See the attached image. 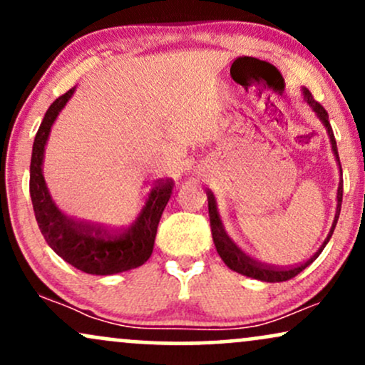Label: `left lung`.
<instances>
[{
    "label": "left lung",
    "mask_w": 365,
    "mask_h": 365,
    "mask_svg": "<svg viewBox=\"0 0 365 365\" xmlns=\"http://www.w3.org/2000/svg\"><path fill=\"white\" fill-rule=\"evenodd\" d=\"M304 98H305V101L309 103V106H311L312 110L317 113V116H319L322 123H324L326 130H328L329 140H331V148H333L334 154H336L338 163H340V158H338V149H336V140H334L333 128H331L329 120H328V111H326L324 108H322L321 104L317 103L316 99H314V96L311 94V91H309V89H304ZM341 199H343V180L340 182V185H338V206H336V215H334L333 226H331L329 235L324 240V244L319 247V250H317V252L314 254L311 259H307V261H305V262L295 264V266H292V267H276V266H269V264H262V262L255 261V259L249 257V255L242 252V250L238 249L235 244H233L232 238L226 235L223 225H221L220 216H217L215 195H212L211 190H207L209 221H211V233H212V240H215L217 254H220V257L223 259V262L230 267V269L237 271V273H240V274L250 276V278L261 279V282L279 283V282H287V279L295 278V276L299 274L300 271H304L305 267L309 266V264L314 262L317 257H319V254L322 252V249H324L326 244H328V242H329V238H331V235H333V232H334V226H336V223H338V217H340Z\"/></svg>",
    "instance_id": "1"
}]
</instances>
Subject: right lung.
Wrapping results in <instances>:
<instances>
[{
	"instance_id": "obj_1",
	"label": "right lung",
	"mask_w": 365,
	"mask_h": 365,
	"mask_svg": "<svg viewBox=\"0 0 365 365\" xmlns=\"http://www.w3.org/2000/svg\"><path fill=\"white\" fill-rule=\"evenodd\" d=\"M75 89L60 96L46 111L36 133L31 159V199L41 233L48 245L66 262L89 274H115L139 267L150 257L158 225L168 204L173 182L158 180L150 188L139 216L127 228L106 230L65 216L53 202L43 177L44 145L58 113Z\"/></svg>"
}]
</instances>
